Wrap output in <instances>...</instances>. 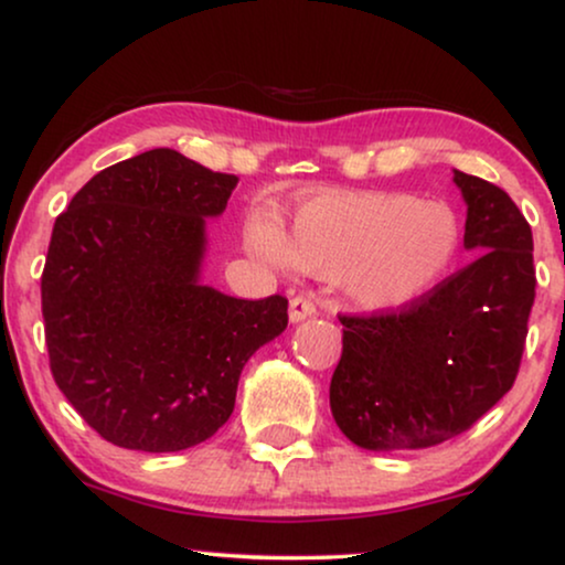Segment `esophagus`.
Instances as JSON below:
<instances>
[{
  "label": "esophagus",
  "instance_id": "obj_1",
  "mask_svg": "<svg viewBox=\"0 0 565 565\" xmlns=\"http://www.w3.org/2000/svg\"><path fill=\"white\" fill-rule=\"evenodd\" d=\"M312 315H315L312 297L297 295V297L289 302V320H291V322H302V320H307V318H312Z\"/></svg>",
  "mask_w": 565,
  "mask_h": 565
}]
</instances>
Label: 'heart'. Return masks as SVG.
Listing matches in <instances>:
<instances>
[{
	"mask_svg": "<svg viewBox=\"0 0 565 565\" xmlns=\"http://www.w3.org/2000/svg\"><path fill=\"white\" fill-rule=\"evenodd\" d=\"M247 245L276 266L338 278L361 310H401L447 274L460 250L457 214L411 193H318L299 204L289 235L268 220L247 224Z\"/></svg>",
	"mask_w": 565,
	"mask_h": 565,
	"instance_id": "heart-1",
	"label": "heart"
}]
</instances>
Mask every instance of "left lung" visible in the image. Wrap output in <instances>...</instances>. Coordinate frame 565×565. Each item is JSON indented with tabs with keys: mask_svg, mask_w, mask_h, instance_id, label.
I'll list each match as a JSON object with an SVG mask.
<instances>
[{
	"mask_svg": "<svg viewBox=\"0 0 565 565\" xmlns=\"http://www.w3.org/2000/svg\"><path fill=\"white\" fill-rule=\"evenodd\" d=\"M476 260L401 312L341 318L330 411L372 452L436 447L468 431L514 385L532 302V230L499 185L455 170Z\"/></svg>",
	"mask_w": 565,
	"mask_h": 565,
	"instance_id": "8db88e82",
	"label": "left lung"
}]
</instances>
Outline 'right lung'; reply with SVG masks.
I'll return each mask as SVG.
<instances>
[{
  "mask_svg": "<svg viewBox=\"0 0 565 565\" xmlns=\"http://www.w3.org/2000/svg\"><path fill=\"white\" fill-rule=\"evenodd\" d=\"M237 178L149 149L82 185L56 216L41 276L51 372L103 439L180 452L235 411L243 366L287 328L284 297L201 281L206 220Z\"/></svg>",
  "mask_w": 565,
  "mask_h": 565,
  "instance_id": "obj_1",
  "label": "right lung"
}]
</instances>
